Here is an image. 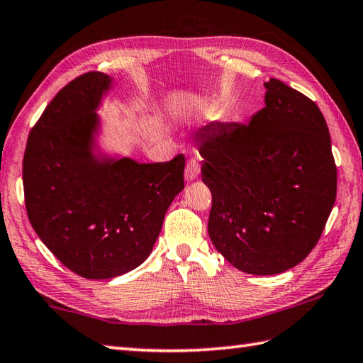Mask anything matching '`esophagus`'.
<instances>
[{
    "instance_id": "obj_1",
    "label": "esophagus",
    "mask_w": 363,
    "mask_h": 363,
    "mask_svg": "<svg viewBox=\"0 0 363 363\" xmlns=\"http://www.w3.org/2000/svg\"><path fill=\"white\" fill-rule=\"evenodd\" d=\"M199 174H201V164H199L196 160H189L186 169H184V179L188 182H192L197 179Z\"/></svg>"
}]
</instances>
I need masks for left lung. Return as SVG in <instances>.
<instances>
[{
  "instance_id": "1",
  "label": "left lung",
  "mask_w": 363,
  "mask_h": 363,
  "mask_svg": "<svg viewBox=\"0 0 363 363\" xmlns=\"http://www.w3.org/2000/svg\"><path fill=\"white\" fill-rule=\"evenodd\" d=\"M264 89V108L249 123L213 122L197 133L202 180L213 194L210 238L236 269L257 276L304 260L337 196L320 108L280 79Z\"/></svg>"
}]
</instances>
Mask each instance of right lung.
I'll list each match as a JSON object with an SVG mask.
<instances>
[{
	"instance_id": "add662e5",
	"label": "right lung",
	"mask_w": 363,
	"mask_h": 363,
	"mask_svg": "<svg viewBox=\"0 0 363 363\" xmlns=\"http://www.w3.org/2000/svg\"><path fill=\"white\" fill-rule=\"evenodd\" d=\"M111 81L87 72L64 86L29 133L23 157L29 223L57 260L84 279H113L143 263L184 188L183 155L153 164L92 157L94 111Z\"/></svg>"
}]
</instances>
